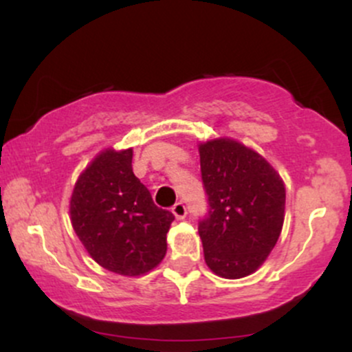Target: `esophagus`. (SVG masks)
I'll return each mask as SVG.
<instances>
[{"label": "esophagus", "mask_w": 352, "mask_h": 352, "mask_svg": "<svg viewBox=\"0 0 352 352\" xmlns=\"http://www.w3.org/2000/svg\"><path fill=\"white\" fill-rule=\"evenodd\" d=\"M172 213L175 215V218H179V220H184V218L187 217V208H185V205L182 204V201H177L172 207Z\"/></svg>", "instance_id": "1"}]
</instances>
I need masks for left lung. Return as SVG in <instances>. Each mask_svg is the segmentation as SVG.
Instances as JSON below:
<instances>
[{"instance_id":"obj_1","label":"left lung","mask_w":352,"mask_h":352,"mask_svg":"<svg viewBox=\"0 0 352 352\" xmlns=\"http://www.w3.org/2000/svg\"><path fill=\"white\" fill-rule=\"evenodd\" d=\"M208 215L199 223L205 263L227 280L265 263L285 221L286 190L265 157L228 137L199 145Z\"/></svg>"}]
</instances>
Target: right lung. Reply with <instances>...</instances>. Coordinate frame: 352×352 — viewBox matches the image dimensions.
<instances>
[{"label": "right lung", "mask_w": 352, "mask_h": 352, "mask_svg": "<svg viewBox=\"0 0 352 352\" xmlns=\"http://www.w3.org/2000/svg\"><path fill=\"white\" fill-rule=\"evenodd\" d=\"M71 223L92 260L122 276H140L167 253L173 217L153 204L132 172V148H106L84 168L69 201Z\"/></svg>", "instance_id": "right-lung-1"}]
</instances>
